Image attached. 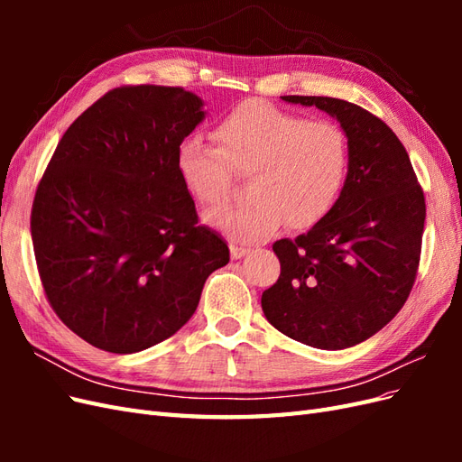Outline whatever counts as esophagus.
<instances>
[{
	"label": "esophagus",
	"mask_w": 462,
	"mask_h": 462,
	"mask_svg": "<svg viewBox=\"0 0 462 462\" xmlns=\"http://www.w3.org/2000/svg\"><path fill=\"white\" fill-rule=\"evenodd\" d=\"M250 253V246H239V245H231V258L233 260H239L245 254Z\"/></svg>",
	"instance_id": "1"
}]
</instances>
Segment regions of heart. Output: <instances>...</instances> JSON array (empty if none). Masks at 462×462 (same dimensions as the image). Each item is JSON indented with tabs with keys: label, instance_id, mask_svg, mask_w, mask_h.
<instances>
[{
	"label": "heart",
	"instance_id": "obj_1",
	"mask_svg": "<svg viewBox=\"0 0 462 462\" xmlns=\"http://www.w3.org/2000/svg\"><path fill=\"white\" fill-rule=\"evenodd\" d=\"M216 146L185 138L177 148V175L202 206L226 202L235 177H248V202L206 214L209 226L236 243L272 236L287 221L306 229L337 200L348 167V138L339 123L306 119L263 100H248L214 129Z\"/></svg>",
	"mask_w": 462,
	"mask_h": 462
}]
</instances>
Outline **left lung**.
<instances>
[{
  "instance_id": "left-lung-1",
  "label": "left lung",
  "mask_w": 462,
  "mask_h": 462,
  "mask_svg": "<svg viewBox=\"0 0 462 462\" xmlns=\"http://www.w3.org/2000/svg\"><path fill=\"white\" fill-rule=\"evenodd\" d=\"M341 123L348 171L329 214L295 241L273 243L282 263L262 292V310L287 337L326 351L358 345L407 302L420 263L424 190L409 153L387 125L328 96H282Z\"/></svg>"
}]
</instances>
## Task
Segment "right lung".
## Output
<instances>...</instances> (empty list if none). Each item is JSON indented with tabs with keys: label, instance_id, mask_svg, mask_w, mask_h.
<instances>
[{
	"label": "right lung",
	"instance_id": "1",
	"mask_svg": "<svg viewBox=\"0 0 462 462\" xmlns=\"http://www.w3.org/2000/svg\"><path fill=\"white\" fill-rule=\"evenodd\" d=\"M202 119V100L180 87L114 88L73 121L40 179V282L58 318L96 348L131 355L171 337L229 262L177 175V148Z\"/></svg>",
	"mask_w": 462,
	"mask_h": 462
}]
</instances>
